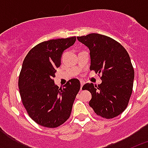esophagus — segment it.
Masks as SVG:
<instances>
[{"instance_id":"obj_1","label":"esophagus","mask_w":148,"mask_h":148,"mask_svg":"<svg viewBox=\"0 0 148 148\" xmlns=\"http://www.w3.org/2000/svg\"><path fill=\"white\" fill-rule=\"evenodd\" d=\"M80 83H81V90H82V87H83V85L84 84V81H80Z\"/></svg>"}]
</instances>
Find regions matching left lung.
<instances>
[{"instance_id": "left-lung-1", "label": "left lung", "mask_w": 148, "mask_h": 148, "mask_svg": "<svg viewBox=\"0 0 148 148\" xmlns=\"http://www.w3.org/2000/svg\"><path fill=\"white\" fill-rule=\"evenodd\" d=\"M90 49V70L102 73L101 84H85L91 92L89 105L98 116L113 119L126 109L133 91L134 70L126 49L114 39L91 33L77 37Z\"/></svg>"}]
</instances>
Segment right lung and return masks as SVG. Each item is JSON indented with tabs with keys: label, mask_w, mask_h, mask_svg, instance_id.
I'll use <instances>...</instances> for the list:
<instances>
[{
	"label": "right lung",
	"mask_w": 148,
	"mask_h": 148,
	"mask_svg": "<svg viewBox=\"0 0 148 148\" xmlns=\"http://www.w3.org/2000/svg\"><path fill=\"white\" fill-rule=\"evenodd\" d=\"M75 40L74 36L44 41L34 47L23 60L18 79L22 103L30 118L43 127H57L71 114L80 82L72 78L59 88L53 78L64 51Z\"/></svg>",
	"instance_id": "1"
}]
</instances>
